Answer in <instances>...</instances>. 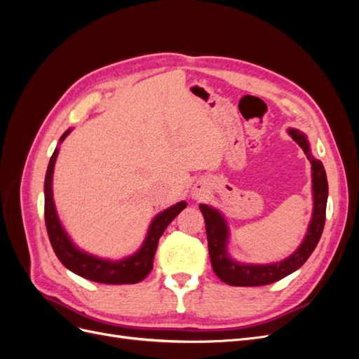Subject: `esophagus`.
Listing matches in <instances>:
<instances>
[{
	"instance_id": "34e87169",
	"label": "esophagus",
	"mask_w": 359,
	"mask_h": 359,
	"mask_svg": "<svg viewBox=\"0 0 359 359\" xmlns=\"http://www.w3.org/2000/svg\"><path fill=\"white\" fill-rule=\"evenodd\" d=\"M203 193H205L203 190H198V191H196V198H201V196H203Z\"/></svg>"
}]
</instances>
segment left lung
I'll return each mask as SVG.
<instances>
[{
    "mask_svg": "<svg viewBox=\"0 0 359 359\" xmlns=\"http://www.w3.org/2000/svg\"><path fill=\"white\" fill-rule=\"evenodd\" d=\"M292 139L302 148L307 158L311 163V180H313V215L309 224L306 238L298 247V250L285 260L268 265H244L238 264L227 256V223L224 217L211 206L201 203L199 208L203 214L206 238H208V250L211 257V265L215 276L224 283L231 286H264L274 283L283 277L292 274L293 271L301 268L310 255L316 248L325 226V211H327L328 201V181L327 173L320 160L311 156L309 140L302 132L295 128L287 130Z\"/></svg>",
    "mask_w": 359,
    "mask_h": 359,
    "instance_id": "left-lung-1",
    "label": "left lung"
}]
</instances>
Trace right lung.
<instances>
[{"label": "right lung", "instance_id": "1", "mask_svg": "<svg viewBox=\"0 0 359 359\" xmlns=\"http://www.w3.org/2000/svg\"><path fill=\"white\" fill-rule=\"evenodd\" d=\"M70 133V128L60 139V144ZM58 156V148H55L49 160V166L45 178V223L49 235L50 245L55 252L60 262L70 269L72 273L83 278L104 285H133L142 281L153 269V260L158 245L160 236L165 232L169 223L186 208V202H178L170 208L161 211L151 222L145 241L133 256H128L121 260H107L91 256L76 247L66 231L62 229L57 215L55 203L52 196V175L53 166Z\"/></svg>", "mask_w": 359, "mask_h": 359}]
</instances>
